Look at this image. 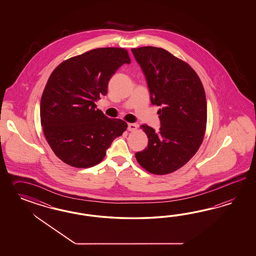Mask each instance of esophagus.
I'll return each mask as SVG.
<instances>
[{
  "instance_id": "obj_1",
  "label": "esophagus",
  "mask_w": 256,
  "mask_h": 256,
  "mask_svg": "<svg viewBox=\"0 0 256 256\" xmlns=\"http://www.w3.org/2000/svg\"><path fill=\"white\" fill-rule=\"evenodd\" d=\"M137 128H138V124H136V123H130L128 124V130L130 132H135L137 130Z\"/></svg>"
}]
</instances>
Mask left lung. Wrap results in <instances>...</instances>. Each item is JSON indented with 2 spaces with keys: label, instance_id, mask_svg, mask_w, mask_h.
I'll return each instance as SVG.
<instances>
[{
  "label": "left lung",
  "instance_id": "1",
  "mask_svg": "<svg viewBox=\"0 0 256 256\" xmlns=\"http://www.w3.org/2000/svg\"><path fill=\"white\" fill-rule=\"evenodd\" d=\"M148 82L150 100L160 107L158 132L142 128L148 148L135 154L140 165L155 174L181 168L197 152L206 126V98L201 80L186 62L156 46L132 48Z\"/></svg>",
  "mask_w": 256,
  "mask_h": 256
}]
</instances>
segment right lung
Instances as JSON below:
<instances>
[{"label":"right lung","instance_id":"obj_1","mask_svg":"<svg viewBox=\"0 0 256 256\" xmlns=\"http://www.w3.org/2000/svg\"><path fill=\"white\" fill-rule=\"evenodd\" d=\"M124 64H130L124 48H100L62 62L48 78L40 101L41 126L64 162L77 168L98 164L128 128L94 104L107 94L108 80Z\"/></svg>","mask_w":256,"mask_h":256}]
</instances>
